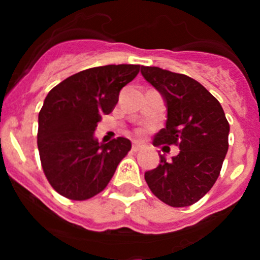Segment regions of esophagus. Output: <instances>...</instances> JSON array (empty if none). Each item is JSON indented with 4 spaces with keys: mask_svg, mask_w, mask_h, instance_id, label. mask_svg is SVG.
I'll return each mask as SVG.
<instances>
[{
    "mask_svg": "<svg viewBox=\"0 0 260 260\" xmlns=\"http://www.w3.org/2000/svg\"><path fill=\"white\" fill-rule=\"evenodd\" d=\"M142 148H143V143H141V142L135 141L134 143H133V151H135V152L139 150H142Z\"/></svg>",
    "mask_w": 260,
    "mask_h": 260,
    "instance_id": "esophagus-1",
    "label": "esophagus"
}]
</instances>
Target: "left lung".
<instances>
[{
	"instance_id": "8db88e82",
	"label": "left lung",
	"mask_w": 260,
	"mask_h": 260,
	"mask_svg": "<svg viewBox=\"0 0 260 260\" xmlns=\"http://www.w3.org/2000/svg\"><path fill=\"white\" fill-rule=\"evenodd\" d=\"M144 79L161 93L167 125L153 146L176 144L180 153L144 173L151 191L172 207H187L203 198L216 182L228 152L229 123L224 110L199 82L155 66H142Z\"/></svg>"
}]
</instances>
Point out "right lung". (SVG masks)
<instances>
[{"label":"right lung","instance_id":"1","mask_svg":"<svg viewBox=\"0 0 260 260\" xmlns=\"http://www.w3.org/2000/svg\"><path fill=\"white\" fill-rule=\"evenodd\" d=\"M139 65H107L79 71L53 87L39 113L38 148L47 180L58 194L86 201L107 187L132 142L119 137L99 143L93 133L103 114Z\"/></svg>","mask_w":260,"mask_h":260}]
</instances>
